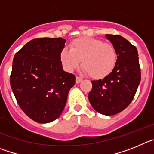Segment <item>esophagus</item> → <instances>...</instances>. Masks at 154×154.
<instances>
[{
	"instance_id": "1",
	"label": "esophagus",
	"mask_w": 154,
	"mask_h": 154,
	"mask_svg": "<svg viewBox=\"0 0 154 154\" xmlns=\"http://www.w3.org/2000/svg\"><path fill=\"white\" fill-rule=\"evenodd\" d=\"M82 81V79L80 78V77H76V80H75L76 83H77V84L80 83Z\"/></svg>"
}]
</instances>
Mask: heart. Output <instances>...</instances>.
<instances>
[{
    "label": "heart",
    "instance_id": "b5f03b06",
    "mask_svg": "<svg viewBox=\"0 0 154 154\" xmlns=\"http://www.w3.org/2000/svg\"><path fill=\"white\" fill-rule=\"evenodd\" d=\"M60 59L69 72L78 69L82 61L84 72L92 78L100 79L112 72L117 61V54L109 43L92 38H80L72 42L70 49L62 50Z\"/></svg>",
    "mask_w": 154,
    "mask_h": 154
}]
</instances>
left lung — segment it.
<instances>
[{"mask_svg":"<svg viewBox=\"0 0 154 154\" xmlns=\"http://www.w3.org/2000/svg\"><path fill=\"white\" fill-rule=\"evenodd\" d=\"M116 48L117 61L112 72L103 79L92 81L89 100L96 112L112 116L130 104L140 82L137 48L120 35H106Z\"/></svg>","mask_w":154,"mask_h":154,"instance_id":"8db88e82","label":"left lung"}]
</instances>
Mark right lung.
<instances>
[{"label":"right lung","mask_w":154,"mask_h":154,"mask_svg":"<svg viewBox=\"0 0 154 154\" xmlns=\"http://www.w3.org/2000/svg\"><path fill=\"white\" fill-rule=\"evenodd\" d=\"M62 38H35L14 57L10 82L23 112L37 123H48L60 116L75 76L63 70Z\"/></svg>","instance_id":"obj_1"}]
</instances>
